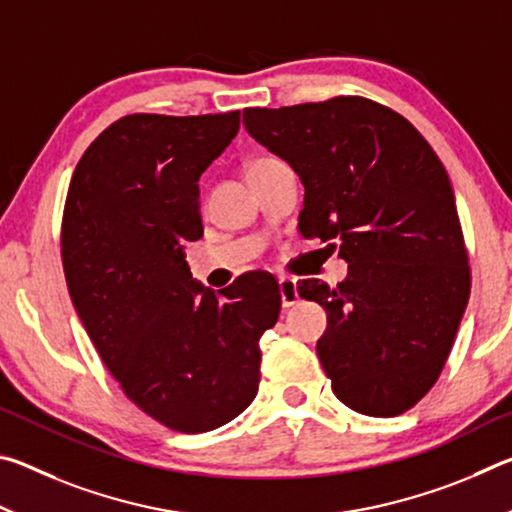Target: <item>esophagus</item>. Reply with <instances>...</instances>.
<instances>
[{"mask_svg":"<svg viewBox=\"0 0 512 512\" xmlns=\"http://www.w3.org/2000/svg\"><path fill=\"white\" fill-rule=\"evenodd\" d=\"M280 296H282V307L289 309L298 302V284L293 277L282 275L280 277Z\"/></svg>","mask_w":512,"mask_h":512,"instance_id":"1","label":"esophagus"}]
</instances>
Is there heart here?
<instances>
[{"mask_svg":"<svg viewBox=\"0 0 512 512\" xmlns=\"http://www.w3.org/2000/svg\"><path fill=\"white\" fill-rule=\"evenodd\" d=\"M273 162H280V160L273 158V155H259V158H253L246 164V178L253 176V173H257V171L266 169V167H271Z\"/></svg>","mask_w":512,"mask_h":512,"instance_id":"1","label":"heart"}]
</instances>
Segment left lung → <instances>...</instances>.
Listing matches in <instances>:
<instances>
[{
	"instance_id": "8db88e82",
	"label": "left lung",
	"mask_w": 512,
	"mask_h": 512,
	"mask_svg": "<svg viewBox=\"0 0 512 512\" xmlns=\"http://www.w3.org/2000/svg\"><path fill=\"white\" fill-rule=\"evenodd\" d=\"M244 124L305 185L302 235L350 262L339 287H298L327 311L316 352L334 395L375 418L413 409L445 368L472 287L443 162L409 119L357 94L246 108Z\"/></svg>"
}]
</instances>
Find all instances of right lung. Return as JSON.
<instances>
[{"label": "right lung", "mask_w": 512, "mask_h": 512, "mask_svg": "<svg viewBox=\"0 0 512 512\" xmlns=\"http://www.w3.org/2000/svg\"><path fill=\"white\" fill-rule=\"evenodd\" d=\"M239 119H117L76 164L60 223L69 296L101 361L137 409L180 433L212 431L255 400L259 339L282 307L273 275L216 293L185 262L203 235L198 178Z\"/></svg>", "instance_id": "right-lung-1"}]
</instances>
